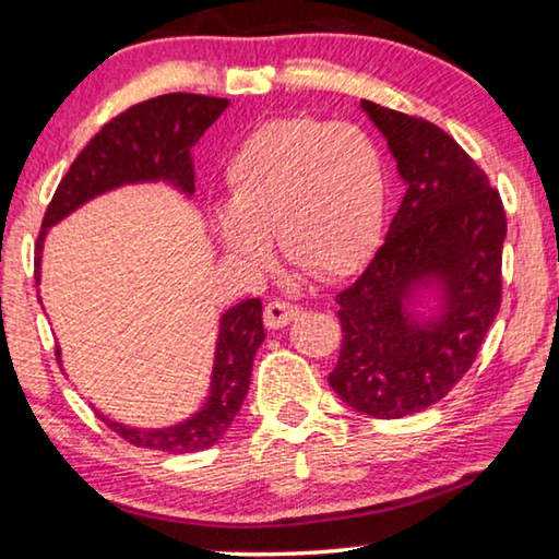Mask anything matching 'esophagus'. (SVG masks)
<instances>
[{
  "instance_id": "obj_1",
  "label": "esophagus",
  "mask_w": 559,
  "mask_h": 559,
  "mask_svg": "<svg viewBox=\"0 0 559 559\" xmlns=\"http://www.w3.org/2000/svg\"><path fill=\"white\" fill-rule=\"evenodd\" d=\"M297 317H299V307L297 305L270 302L267 307H264V324H267L270 330H282L292 320H297Z\"/></svg>"
}]
</instances>
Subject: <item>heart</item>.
Wrapping results in <instances>:
<instances>
[{
    "mask_svg": "<svg viewBox=\"0 0 559 559\" xmlns=\"http://www.w3.org/2000/svg\"><path fill=\"white\" fill-rule=\"evenodd\" d=\"M227 204L210 227L229 257L260 264L280 252L320 280L362 270L388 217V165L355 124L280 117L252 130L225 165Z\"/></svg>",
    "mask_w": 559,
    "mask_h": 559,
    "instance_id": "1",
    "label": "heart"
}]
</instances>
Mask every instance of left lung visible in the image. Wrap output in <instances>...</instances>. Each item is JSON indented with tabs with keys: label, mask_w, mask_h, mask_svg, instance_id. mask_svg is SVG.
<instances>
[{
	"label": "left lung",
	"mask_w": 559,
	"mask_h": 559,
	"mask_svg": "<svg viewBox=\"0 0 559 559\" xmlns=\"http://www.w3.org/2000/svg\"><path fill=\"white\" fill-rule=\"evenodd\" d=\"M405 185L384 245L337 295L345 337L330 388L359 415L400 419L472 367L502 299L500 194L448 132L362 99Z\"/></svg>",
	"instance_id": "1"
}]
</instances>
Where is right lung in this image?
<instances>
[{
	"label": "right lung",
	"mask_w": 559,
	"mask_h": 559,
	"mask_svg": "<svg viewBox=\"0 0 559 559\" xmlns=\"http://www.w3.org/2000/svg\"><path fill=\"white\" fill-rule=\"evenodd\" d=\"M227 107L229 99L204 97V94H162V97L130 107L102 127L87 147L76 154L45 212L37 247H34L37 285L41 280V252H45L47 231L87 202L127 185L157 182L190 200L194 194L192 147ZM262 342V302L247 297L219 317L210 390L200 409L185 417L182 423L165 427L122 425L102 415L99 409L97 415L134 448L169 454L207 450L225 437L231 419L242 407L250 390L254 355ZM57 357L62 362L59 349Z\"/></svg>",
	"instance_id": "obj_1"
}]
</instances>
